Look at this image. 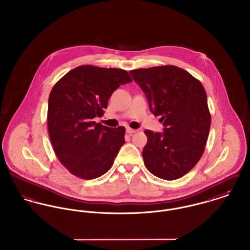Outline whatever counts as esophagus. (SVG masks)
Returning a JSON list of instances; mask_svg holds the SVG:
<instances>
[{
  "label": "esophagus",
  "instance_id": "34e87169",
  "mask_svg": "<svg viewBox=\"0 0 250 250\" xmlns=\"http://www.w3.org/2000/svg\"><path fill=\"white\" fill-rule=\"evenodd\" d=\"M136 132H137V130H135V129H132V128H129V127L126 128V133L129 134V135H133Z\"/></svg>",
  "mask_w": 250,
  "mask_h": 250
}]
</instances>
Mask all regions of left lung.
Instances as JSON below:
<instances>
[{
  "label": "left lung",
  "mask_w": 250,
  "mask_h": 250,
  "mask_svg": "<svg viewBox=\"0 0 250 250\" xmlns=\"http://www.w3.org/2000/svg\"><path fill=\"white\" fill-rule=\"evenodd\" d=\"M154 115L162 116L164 133L145 130L146 168L164 180L181 178L201 159L209 137L211 114L206 91L180 67L163 65L131 70Z\"/></svg>",
  "instance_id": "1"
}]
</instances>
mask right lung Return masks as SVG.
<instances>
[{
    "mask_svg": "<svg viewBox=\"0 0 250 250\" xmlns=\"http://www.w3.org/2000/svg\"><path fill=\"white\" fill-rule=\"evenodd\" d=\"M132 82L123 69L81 65L66 73L52 88L48 101V132L60 162L73 175L90 180L113 165L125 143V127L96 123L112 92Z\"/></svg>",
    "mask_w": 250,
    "mask_h": 250,
    "instance_id": "right-lung-1",
    "label": "right lung"
}]
</instances>
